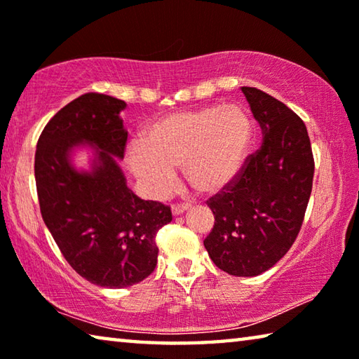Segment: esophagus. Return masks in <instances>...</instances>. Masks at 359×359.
<instances>
[{"instance_id":"obj_1","label":"esophagus","mask_w":359,"mask_h":359,"mask_svg":"<svg viewBox=\"0 0 359 359\" xmlns=\"http://www.w3.org/2000/svg\"><path fill=\"white\" fill-rule=\"evenodd\" d=\"M188 209H191V204H177L172 205V215H182L184 212H187Z\"/></svg>"}]
</instances>
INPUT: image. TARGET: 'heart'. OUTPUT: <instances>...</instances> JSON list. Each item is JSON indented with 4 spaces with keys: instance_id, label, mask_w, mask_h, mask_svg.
<instances>
[{
    "instance_id": "obj_1",
    "label": "heart",
    "mask_w": 359,
    "mask_h": 359,
    "mask_svg": "<svg viewBox=\"0 0 359 359\" xmlns=\"http://www.w3.org/2000/svg\"><path fill=\"white\" fill-rule=\"evenodd\" d=\"M252 121L238 104L168 114L130 145L126 163L151 198L175 185V168L203 194H215L238 179L252 142Z\"/></svg>"
}]
</instances>
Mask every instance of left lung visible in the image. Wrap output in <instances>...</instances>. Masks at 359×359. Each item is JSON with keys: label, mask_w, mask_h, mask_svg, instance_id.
I'll use <instances>...</instances> for the list:
<instances>
[{"label": "left lung", "mask_w": 359, "mask_h": 359, "mask_svg": "<svg viewBox=\"0 0 359 359\" xmlns=\"http://www.w3.org/2000/svg\"><path fill=\"white\" fill-rule=\"evenodd\" d=\"M263 144L236 182L210 198L215 224L204 241L217 267L236 277L271 269L293 245L313 180V155L304 121L274 96L242 87Z\"/></svg>", "instance_id": "left-lung-1"}]
</instances>
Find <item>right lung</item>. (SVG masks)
<instances>
[{"instance_id": "obj_1", "label": "right lung", "mask_w": 359, "mask_h": 359, "mask_svg": "<svg viewBox=\"0 0 359 359\" xmlns=\"http://www.w3.org/2000/svg\"><path fill=\"white\" fill-rule=\"evenodd\" d=\"M126 102L101 93L71 101L46 125L34 155L42 220L79 276L104 288L142 282L156 266L158 229L171 209L144 201L126 185L118 165L128 131ZM90 154L88 170L74 165L77 149Z\"/></svg>"}]
</instances>
